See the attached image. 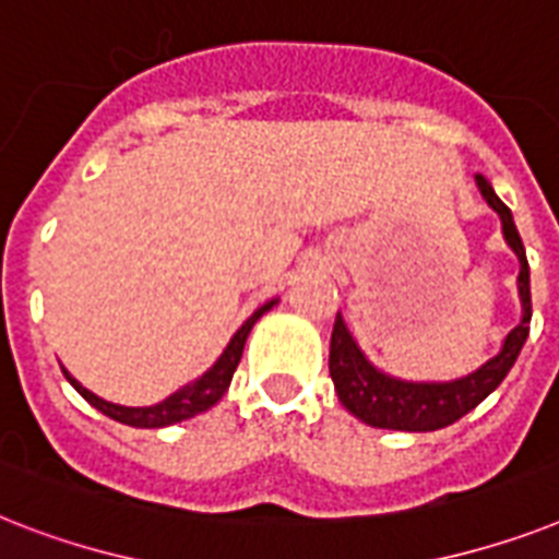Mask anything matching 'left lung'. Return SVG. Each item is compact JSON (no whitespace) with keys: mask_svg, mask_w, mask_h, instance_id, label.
Masks as SVG:
<instances>
[{"mask_svg":"<svg viewBox=\"0 0 559 559\" xmlns=\"http://www.w3.org/2000/svg\"><path fill=\"white\" fill-rule=\"evenodd\" d=\"M476 186H479L485 203L500 215L502 238L520 261V275H516V293H520V307H523L520 324L502 338L500 353L471 370L468 376H460L451 382H411V379H399V376L379 370L358 347L356 335L350 333V326L338 312L333 324V338H330V376H333L338 402L370 428L405 430V433H428V430L448 428L500 388L528 338L531 275L523 238L516 233L511 209L497 198L493 186L483 175H476Z\"/></svg>","mask_w":559,"mask_h":559,"instance_id":"left-lung-1","label":"left lung"}]
</instances>
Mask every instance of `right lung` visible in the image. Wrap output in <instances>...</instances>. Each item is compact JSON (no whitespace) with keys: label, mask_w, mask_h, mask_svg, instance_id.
<instances>
[{"label":"right lung","mask_w":559,"mask_h":559,"mask_svg":"<svg viewBox=\"0 0 559 559\" xmlns=\"http://www.w3.org/2000/svg\"><path fill=\"white\" fill-rule=\"evenodd\" d=\"M275 304H278V298H270L266 304H261V307H258V310L238 326V333L229 338L224 353L217 356V361L209 367L206 373H201L194 382L175 390L171 396H166L163 402H157V405H146V407L115 405V402H106V399H99L97 393H91L88 388H83V384L76 382L74 376L68 373V370H62V373H66V379L71 382V388H74L91 407H97L99 413H106L108 419L120 421V425H129V428H169V425L192 419V416H198V413L215 407L217 402L224 399V393L229 390V384H233L235 367H238L240 356H243V344H247L252 326H255V321L261 319L264 312H270Z\"/></svg>","instance_id":"obj_1"}]
</instances>
